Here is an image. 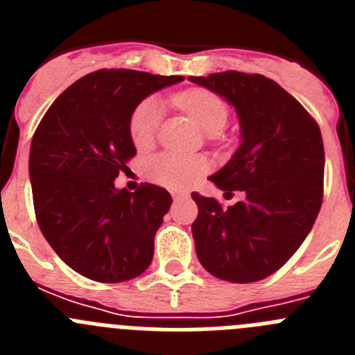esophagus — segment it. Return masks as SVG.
Instances as JSON below:
<instances>
[{"label": "esophagus", "instance_id": "34e87169", "mask_svg": "<svg viewBox=\"0 0 355 355\" xmlns=\"http://www.w3.org/2000/svg\"><path fill=\"white\" fill-rule=\"evenodd\" d=\"M172 197H174V200H181V199H187L188 193L187 192H174L172 193Z\"/></svg>", "mask_w": 355, "mask_h": 355}]
</instances>
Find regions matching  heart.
Segmentation results:
<instances>
[{
  "instance_id": "b5f03b06",
  "label": "heart",
  "mask_w": 355,
  "mask_h": 355,
  "mask_svg": "<svg viewBox=\"0 0 355 355\" xmlns=\"http://www.w3.org/2000/svg\"><path fill=\"white\" fill-rule=\"evenodd\" d=\"M175 103L192 115L200 128L209 135L220 133L227 124L229 108L216 94L205 89H193L175 96ZM163 105L156 97H147L140 103L130 119V135L135 147L149 149L155 144ZM208 171V162L200 156L181 153H162L147 163V174L155 183L167 188H184L199 181Z\"/></svg>"
}]
</instances>
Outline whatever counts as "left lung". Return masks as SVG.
Returning <instances> with one entry per match:
<instances>
[{"instance_id":"obj_1","label":"left lung","mask_w":355,"mask_h":355,"mask_svg":"<svg viewBox=\"0 0 355 355\" xmlns=\"http://www.w3.org/2000/svg\"><path fill=\"white\" fill-rule=\"evenodd\" d=\"M224 97L240 121L241 144L209 181L243 193L222 208L192 193L197 258L229 283H254L279 270L311 231L324 197V142L315 119L281 85L238 71L190 76Z\"/></svg>"}]
</instances>
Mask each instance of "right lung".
<instances>
[{
	"instance_id": "obj_1",
	"label": "right lung",
	"mask_w": 355,
	"mask_h": 355,
	"mask_svg": "<svg viewBox=\"0 0 355 355\" xmlns=\"http://www.w3.org/2000/svg\"><path fill=\"white\" fill-rule=\"evenodd\" d=\"M183 76L99 69L49 106L30 147L39 227L62 261L97 283H122L147 270L155 234L172 205L162 187L119 190L115 178L137 155L135 108Z\"/></svg>"
}]
</instances>
